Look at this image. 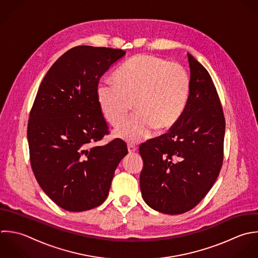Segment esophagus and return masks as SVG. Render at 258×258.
<instances>
[{
	"instance_id": "1",
	"label": "esophagus",
	"mask_w": 258,
	"mask_h": 258,
	"mask_svg": "<svg viewBox=\"0 0 258 258\" xmlns=\"http://www.w3.org/2000/svg\"><path fill=\"white\" fill-rule=\"evenodd\" d=\"M127 150H128V153L130 154H134V153H136L137 152V147L135 146V145H133V144H128L127 145Z\"/></svg>"
}]
</instances>
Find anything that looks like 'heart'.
Masks as SVG:
<instances>
[{"instance_id": "heart-1", "label": "heart", "mask_w": 258, "mask_h": 258, "mask_svg": "<svg viewBox=\"0 0 258 258\" xmlns=\"http://www.w3.org/2000/svg\"><path fill=\"white\" fill-rule=\"evenodd\" d=\"M114 83H100L96 95L104 118L121 125L132 111L136 115L115 132L119 139L137 143L156 128L164 132L181 117L190 92L186 68L166 59L140 54L127 60L114 74Z\"/></svg>"}]
</instances>
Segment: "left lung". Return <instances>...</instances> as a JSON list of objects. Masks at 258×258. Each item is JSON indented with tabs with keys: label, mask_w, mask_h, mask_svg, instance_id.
I'll return each instance as SVG.
<instances>
[{
	"label": "left lung",
	"mask_w": 258,
	"mask_h": 258,
	"mask_svg": "<svg viewBox=\"0 0 258 258\" xmlns=\"http://www.w3.org/2000/svg\"><path fill=\"white\" fill-rule=\"evenodd\" d=\"M190 92L179 120L168 133L140 146L145 202L170 215L197 206L214 185L223 164L225 117L206 68L191 54Z\"/></svg>",
	"instance_id": "obj_1"
}]
</instances>
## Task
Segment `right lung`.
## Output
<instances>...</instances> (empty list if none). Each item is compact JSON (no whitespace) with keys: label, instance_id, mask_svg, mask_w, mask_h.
Here are the masks:
<instances>
[{"label":"right lung","instance_id":"right-lung-1","mask_svg":"<svg viewBox=\"0 0 258 258\" xmlns=\"http://www.w3.org/2000/svg\"><path fill=\"white\" fill-rule=\"evenodd\" d=\"M124 54L107 47H73L39 86L27 130L31 168L42 190L64 210L81 212L102 204L127 154L119 139L96 145L109 135L97 101L98 83Z\"/></svg>","mask_w":258,"mask_h":258}]
</instances>
